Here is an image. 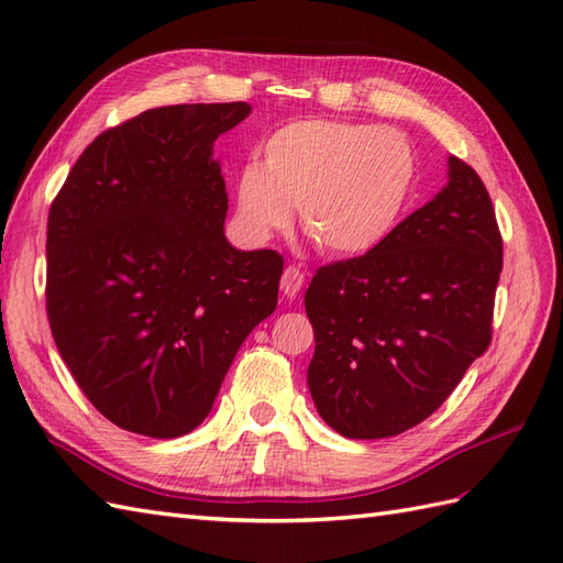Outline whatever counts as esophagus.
<instances>
[{
    "mask_svg": "<svg viewBox=\"0 0 563 563\" xmlns=\"http://www.w3.org/2000/svg\"><path fill=\"white\" fill-rule=\"evenodd\" d=\"M302 285H305V275H302V271H300V268H297V266H288V268L283 271L280 290H283V295H285V297H290V300H295V297L300 295Z\"/></svg>",
    "mask_w": 563,
    "mask_h": 563,
    "instance_id": "esophagus-1",
    "label": "esophagus"
}]
</instances>
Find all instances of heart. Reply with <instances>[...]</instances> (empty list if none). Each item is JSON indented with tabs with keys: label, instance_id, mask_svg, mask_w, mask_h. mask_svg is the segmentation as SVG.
<instances>
[{
	"label": "heart",
	"instance_id": "heart-1",
	"mask_svg": "<svg viewBox=\"0 0 563 563\" xmlns=\"http://www.w3.org/2000/svg\"><path fill=\"white\" fill-rule=\"evenodd\" d=\"M234 181V208L249 236L268 239L292 222L329 256L379 249L411 208L418 159L397 130L302 118L271 133Z\"/></svg>",
	"mask_w": 563,
	"mask_h": 563
}]
</instances>
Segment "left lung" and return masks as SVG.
Segmentation results:
<instances>
[{"label":"left lung","instance_id":"left-lung-1","mask_svg":"<svg viewBox=\"0 0 563 563\" xmlns=\"http://www.w3.org/2000/svg\"><path fill=\"white\" fill-rule=\"evenodd\" d=\"M504 242L488 190L462 159L379 249L319 268L305 295L314 329L307 385L343 438L418 426L492 341Z\"/></svg>","mask_w":563,"mask_h":563}]
</instances>
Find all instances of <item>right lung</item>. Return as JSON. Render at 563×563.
Listing matches in <instances>:
<instances>
[{
    "label": "right lung",
    "mask_w": 563,
    "mask_h": 563,
    "mask_svg": "<svg viewBox=\"0 0 563 563\" xmlns=\"http://www.w3.org/2000/svg\"><path fill=\"white\" fill-rule=\"evenodd\" d=\"M251 106L184 103L106 130L47 214V319L118 428L178 438L212 411L239 345L278 305L283 256L227 242L214 140Z\"/></svg>",
    "instance_id": "1"
}]
</instances>
